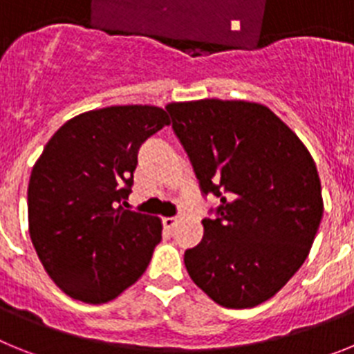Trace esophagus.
I'll return each instance as SVG.
<instances>
[{"instance_id":"1","label":"esophagus","mask_w":354,"mask_h":354,"mask_svg":"<svg viewBox=\"0 0 354 354\" xmlns=\"http://www.w3.org/2000/svg\"><path fill=\"white\" fill-rule=\"evenodd\" d=\"M175 225H177V218H162V227L165 228H174Z\"/></svg>"}]
</instances>
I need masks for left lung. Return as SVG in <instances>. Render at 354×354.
Masks as SVG:
<instances>
[{
  "instance_id": "1",
  "label": "left lung",
  "mask_w": 354,
  "mask_h": 354,
  "mask_svg": "<svg viewBox=\"0 0 354 354\" xmlns=\"http://www.w3.org/2000/svg\"><path fill=\"white\" fill-rule=\"evenodd\" d=\"M204 195L220 198L186 250L193 282L227 308L273 298L301 268L323 218L317 168L266 106L202 99L167 106Z\"/></svg>"
}]
</instances>
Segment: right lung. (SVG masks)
Here are the masks:
<instances>
[{
	"label": "right lung",
	"instance_id": "1",
	"mask_svg": "<svg viewBox=\"0 0 354 354\" xmlns=\"http://www.w3.org/2000/svg\"><path fill=\"white\" fill-rule=\"evenodd\" d=\"M168 124L158 106H109L71 118L44 147L28 184L30 237L71 298L111 301L145 273L162 225L126 200L140 147Z\"/></svg>",
	"mask_w": 354,
	"mask_h": 354
}]
</instances>
